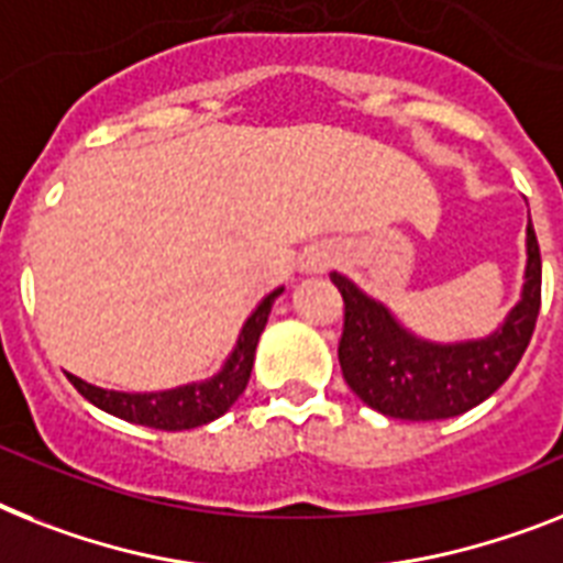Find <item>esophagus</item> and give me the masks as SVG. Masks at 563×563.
Wrapping results in <instances>:
<instances>
[{
	"label": "esophagus",
	"mask_w": 563,
	"mask_h": 563,
	"mask_svg": "<svg viewBox=\"0 0 563 563\" xmlns=\"http://www.w3.org/2000/svg\"><path fill=\"white\" fill-rule=\"evenodd\" d=\"M333 262H336V250H333L331 244H316V247H310L308 253H305L301 267H305L308 273H322L328 271Z\"/></svg>",
	"instance_id": "obj_1"
}]
</instances>
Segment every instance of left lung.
<instances>
[{
	"label": "left lung",
	"mask_w": 563,
	"mask_h": 563,
	"mask_svg": "<svg viewBox=\"0 0 563 563\" xmlns=\"http://www.w3.org/2000/svg\"><path fill=\"white\" fill-rule=\"evenodd\" d=\"M527 282L521 301L498 331L468 342H426L408 333L391 310L345 278L331 282L345 301L339 365L351 391L374 411L397 420H449L481 406L521 362L541 310V250L527 227Z\"/></svg>",
	"instance_id": "1"
}]
</instances>
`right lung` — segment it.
Segmentation results:
<instances>
[{
	"label": "right lung",
	"instance_id": "1",
	"mask_svg": "<svg viewBox=\"0 0 563 563\" xmlns=\"http://www.w3.org/2000/svg\"><path fill=\"white\" fill-rule=\"evenodd\" d=\"M285 287L273 290L271 296H264L258 301V308L250 313L239 333V342L232 347L230 360L224 362V368L216 376H209L203 383H189L180 388H169V391L155 394H125V391H106L91 383H82L80 376L68 374L71 385L88 402H95L97 408H103L109 415L120 417L125 422H137V426H148V429L161 431H184L198 429L207 422L218 420V417L230 411V406L244 394L250 383V371H253L255 345L262 336L267 316H271L273 301L282 296Z\"/></svg>",
	"mask_w": 563,
	"mask_h": 563
}]
</instances>
